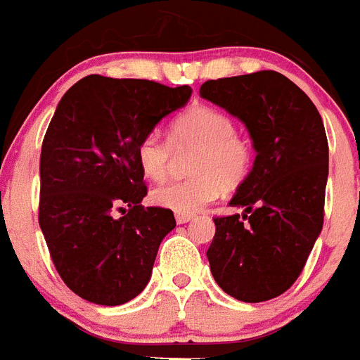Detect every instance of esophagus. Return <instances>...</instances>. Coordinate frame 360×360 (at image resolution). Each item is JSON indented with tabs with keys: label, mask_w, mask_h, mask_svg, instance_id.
<instances>
[{
	"label": "esophagus",
	"mask_w": 360,
	"mask_h": 360,
	"mask_svg": "<svg viewBox=\"0 0 360 360\" xmlns=\"http://www.w3.org/2000/svg\"><path fill=\"white\" fill-rule=\"evenodd\" d=\"M174 217H176L178 224H186V222H189L195 219V215H187V213H176Z\"/></svg>",
	"instance_id": "obj_1"
}]
</instances>
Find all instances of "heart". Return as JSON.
Segmentation results:
<instances>
[{
    "mask_svg": "<svg viewBox=\"0 0 360 360\" xmlns=\"http://www.w3.org/2000/svg\"><path fill=\"white\" fill-rule=\"evenodd\" d=\"M195 148L189 160L191 176L171 182L153 191V200L176 213L200 212L222 193L233 191L245 182L254 163V147L237 134L231 115L219 108L197 105L186 110L169 127V143L158 132H150L138 143V163L141 173L163 182L169 176L175 153Z\"/></svg>",
    "mask_w": 360,
    "mask_h": 360,
    "instance_id": "obj_1",
    "label": "heart"
}]
</instances>
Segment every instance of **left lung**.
Returning a JSON list of instances; mask_svg holds the SVG:
<instances>
[{
  "mask_svg": "<svg viewBox=\"0 0 360 360\" xmlns=\"http://www.w3.org/2000/svg\"><path fill=\"white\" fill-rule=\"evenodd\" d=\"M200 97L245 123L254 167L217 217L207 261L217 285L257 304L298 280L323 224L329 147L322 117L298 86L278 71L207 80Z\"/></svg>",
  "mask_w": 360,
  "mask_h": 360,
  "instance_id": "8db88e82",
  "label": "left lung"
}]
</instances>
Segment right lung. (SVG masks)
Returning a JSON list of instances; mask_svg holds the SVG:
<instances>
[{"instance_id":"add662e5","label":"right lung","mask_w":360,"mask_h":360,"mask_svg":"<svg viewBox=\"0 0 360 360\" xmlns=\"http://www.w3.org/2000/svg\"><path fill=\"white\" fill-rule=\"evenodd\" d=\"M189 97V86L88 75L56 106L41 143L38 222L56 272L80 298L121 305L147 287L176 221L141 206L136 150Z\"/></svg>"}]
</instances>
